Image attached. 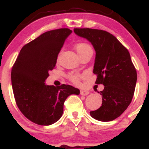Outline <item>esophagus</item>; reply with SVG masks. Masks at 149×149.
Returning a JSON list of instances; mask_svg holds the SVG:
<instances>
[{"mask_svg":"<svg viewBox=\"0 0 149 149\" xmlns=\"http://www.w3.org/2000/svg\"><path fill=\"white\" fill-rule=\"evenodd\" d=\"M89 93H90V92H89L88 91H86V90H80V95H83V96L88 95Z\"/></svg>","mask_w":149,"mask_h":149,"instance_id":"esophagus-1","label":"esophagus"}]
</instances>
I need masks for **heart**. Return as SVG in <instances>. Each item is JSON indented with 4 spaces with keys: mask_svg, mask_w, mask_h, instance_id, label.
<instances>
[{
    "mask_svg": "<svg viewBox=\"0 0 149 149\" xmlns=\"http://www.w3.org/2000/svg\"><path fill=\"white\" fill-rule=\"evenodd\" d=\"M74 47L80 57H83V56L87 55V54H92V53H93V49H92L91 45L85 42H77L76 45H74ZM83 78V75L80 74V73H69V74H67L68 79L76 85L79 84L80 80Z\"/></svg>",
    "mask_w": 149,
    "mask_h": 149,
    "instance_id": "obj_1",
    "label": "heart"
}]
</instances>
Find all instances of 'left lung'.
Here are the masks:
<instances>
[{"label":"left lung","mask_w":149,"mask_h":149,"mask_svg":"<svg viewBox=\"0 0 149 149\" xmlns=\"http://www.w3.org/2000/svg\"><path fill=\"white\" fill-rule=\"evenodd\" d=\"M87 38L96 51L93 73L96 84H103L100 108L90 111L95 119L107 122L119 117L132 100L137 74L127 49L111 33L95 29H74Z\"/></svg>","instance_id":"8db88e82"}]
</instances>
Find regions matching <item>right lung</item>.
<instances>
[{"mask_svg": "<svg viewBox=\"0 0 149 149\" xmlns=\"http://www.w3.org/2000/svg\"><path fill=\"white\" fill-rule=\"evenodd\" d=\"M72 32L63 28L45 32L23 46L11 71L12 86L22 113L34 123L49 125L61 117L69 95L80 90L69 85H45L49 71L55 67L58 54Z\"/></svg>", "mask_w": 149, "mask_h": 149, "instance_id": "add662e5", "label": "right lung"}]
</instances>
